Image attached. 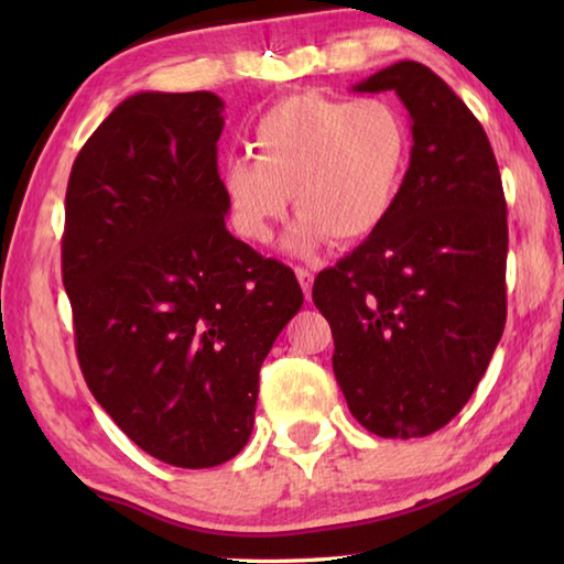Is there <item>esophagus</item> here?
Instances as JSON below:
<instances>
[{"label":"esophagus","mask_w":564,"mask_h":564,"mask_svg":"<svg viewBox=\"0 0 564 564\" xmlns=\"http://www.w3.org/2000/svg\"><path fill=\"white\" fill-rule=\"evenodd\" d=\"M295 275H299L301 289H303V293H305V299H308V295H311V285H313V271L303 269V265H295Z\"/></svg>","instance_id":"1"}]
</instances>
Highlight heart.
Returning <instances> with one entry per match:
<instances>
[{
	"mask_svg": "<svg viewBox=\"0 0 564 564\" xmlns=\"http://www.w3.org/2000/svg\"><path fill=\"white\" fill-rule=\"evenodd\" d=\"M253 156L224 161L221 186L231 224L246 241H271L289 194L301 218L285 246L311 253L328 241L348 246L376 234L403 188L410 131L398 107L378 99L301 94L263 111Z\"/></svg>",
	"mask_w": 564,
	"mask_h": 564,
	"instance_id": "heart-1",
	"label": "heart"
}]
</instances>
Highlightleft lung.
Returning a JSON list of instances; mask_svg holds the SVG:
<instances>
[{"label":"left lung","instance_id":"obj_1","mask_svg":"<svg viewBox=\"0 0 564 564\" xmlns=\"http://www.w3.org/2000/svg\"><path fill=\"white\" fill-rule=\"evenodd\" d=\"M352 89L395 91L413 149L386 224L316 275L313 303L352 417L408 441L460 413L498 348L508 204L488 133L435 72L398 62Z\"/></svg>","mask_w":564,"mask_h":564}]
</instances>
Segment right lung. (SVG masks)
Returning <instances> with one entry per match:
<instances>
[{
  "instance_id": "obj_1",
  "label": "right lung",
  "mask_w": 564,
  "mask_h": 564,
  "mask_svg": "<svg viewBox=\"0 0 564 564\" xmlns=\"http://www.w3.org/2000/svg\"><path fill=\"white\" fill-rule=\"evenodd\" d=\"M224 101L141 91L76 156L62 281L84 380L141 451L214 467L253 431L259 370L303 305L293 271L226 228Z\"/></svg>"
}]
</instances>
